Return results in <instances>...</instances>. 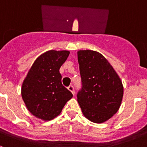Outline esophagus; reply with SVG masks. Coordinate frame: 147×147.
Returning a JSON list of instances; mask_svg holds the SVG:
<instances>
[{
	"label": "esophagus",
	"mask_w": 147,
	"mask_h": 147,
	"mask_svg": "<svg viewBox=\"0 0 147 147\" xmlns=\"http://www.w3.org/2000/svg\"><path fill=\"white\" fill-rule=\"evenodd\" d=\"M67 89L69 90L71 92V93H73V95H74L75 94V91H74V86L73 85H70L68 88H67Z\"/></svg>",
	"instance_id": "1"
}]
</instances>
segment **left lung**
Returning <instances> with one entry per match:
<instances>
[{
	"label": "left lung",
	"mask_w": 147,
	"mask_h": 147,
	"mask_svg": "<svg viewBox=\"0 0 147 147\" xmlns=\"http://www.w3.org/2000/svg\"><path fill=\"white\" fill-rule=\"evenodd\" d=\"M82 87L77 101L85 118L100 124L117 113L124 88L117 73L100 53L91 50L77 52Z\"/></svg>",
	"instance_id": "1"
}]
</instances>
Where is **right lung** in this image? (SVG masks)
I'll return each instance as SVG.
<instances>
[{"label":"right lung","mask_w":147,"mask_h":147,"mask_svg":"<svg viewBox=\"0 0 147 147\" xmlns=\"http://www.w3.org/2000/svg\"><path fill=\"white\" fill-rule=\"evenodd\" d=\"M68 51L50 50L38 57L23 80L21 96L26 108L37 119H54L73 94L62 85L59 68Z\"/></svg>","instance_id":"obj_1"}]
</instances>
